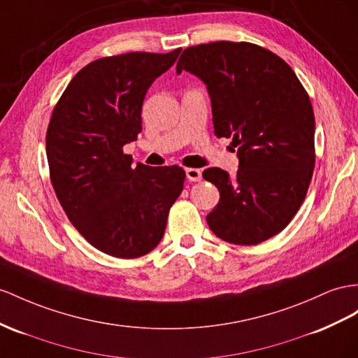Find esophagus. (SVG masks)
Returning a JSON list of instances; mask_svg holds the SVG:
<instances>
[{
  "label": "esophagus",
  "instance_id": "1",
  "mask_svg": "<svg viewBox=\"0 0 358 358\" xmlns=\"http://www.w3.org/2000/svg\"><path fill=\"white\" fill-rule=\"evenodd\" d=\"M186 177L189 181H199L201 178H203V172H201V169H196V168H187L186 169Z\"/></svg>",
  "mask_w": 358,
  "mask_h": 358
}]
</instances>
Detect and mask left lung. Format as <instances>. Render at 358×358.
Returning <instances> with one entry per match:
<instances>
[{"mask_svg": "<svg viewBox=\"0 0 358 358\" xmlns=\"http://www.w3.org/2000/svg\"><path fill=\"white\" fill-rule=\"evenodd\" d=\"M187 71L207 85L217 137H231L239 169L203 177L219 190L207 215L217 237L257 245L278 234L296 215L315 169V113L295 72L277 54L250 42L189 47L177 74Z\"/></svg>", "mask_w": 358, "mask_h": 358, "instance_id": "obj_1", "label": "left lung"}]
</instances>
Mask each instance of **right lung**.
Returning a JSON list of instances; mask_svg holds the SVG:
<instances>
[{
	"label": "right lung",
	"instance_id": "1",
	"mask_svg": "<svg viewBox=\"0 0 358 358\" xmlns=\"http://www.w3.org/2000/svg\"><path fill=\"white\" fill-rule=\"evenodd\" d=\"M166 54L127 52L90 62L63 92L47 130L51 185L71 224L112 257L137 259L162 241L186 172L137 163L124 145L142 131L152 81L176 63Z\"/></svg>",
	"mask_w": 358,
	"mask_h": 358
}]
</instances>
